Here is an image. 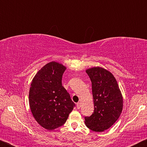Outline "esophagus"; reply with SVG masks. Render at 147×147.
Masks as SVG:
<instances>
[{"mask_svg": "<svg viewBox=\"0 0 147 147\" xmlns=\"http://www.w3.org/2000/svg\"><path fill=\"white\" fill-rule=\"evenodd\" d=\"M76 106H77V108L78 109H80V107H81V103L80 102H78L76 104Z\"/></svg>", "mask_w": 147, "mask_h": 147, "instance_id": "esophagus-1", "label": "esophagus"}]
</instances>
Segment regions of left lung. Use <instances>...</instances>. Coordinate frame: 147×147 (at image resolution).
Instances as JSON below:
<instances>
[{
	"instance_id": "1",
	"label": "left lung",
	"mask_w": 147,
	"mask_h": 147,
	"mask_svg": "<svg viewBox=\"0 0 147 147\" xmlns=\"http://www.w3.org/2000/svg\"><path fill=\"white\" fill-rule=\"evenodd\" d=\"M86 72L92 83L94 112L85 117L90 130L101 132L108 130L117 121L123 108V98L113 74L101 67H93Z\"/></svg>"
}]
</instances>
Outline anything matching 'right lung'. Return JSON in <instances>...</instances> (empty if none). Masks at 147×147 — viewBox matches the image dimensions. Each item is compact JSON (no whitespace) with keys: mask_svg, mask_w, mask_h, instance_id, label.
Wrapping results in <instances>:
<instances>
[{"mask_svg":"<svg viewBox=\"0 0 147 147\" xmlns=\"http://www.w3.org/2000/svg\"><path fill=\"white\" fill-rule=\"evenodd\" d=\"M66 67L51 61L41 68L32 79L29 105L39 125L53 130L63 125L75 104L61 84Z\"/></svg>","mask_w":147,"mask_h":147,"instance_id":"add662e5","label":"right lung"}]
</instances>
